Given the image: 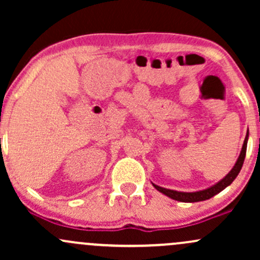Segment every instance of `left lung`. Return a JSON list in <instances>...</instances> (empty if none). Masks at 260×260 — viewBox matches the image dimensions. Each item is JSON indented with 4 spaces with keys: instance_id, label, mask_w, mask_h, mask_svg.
Wrapping results in <instances>:
<instances>
[{
    "instance_id": "obj_1",
    "label": "left lung",
    "mask_w": 260,
    "mask_h": 260,
    "mask_svg": "<svg viewBox=\"0 0 260 260\" xmlns=\"http://www.w3.org/2000/svg\"><path fill=\"white\" fill-rule=\"evenodd\" d=\"M248 137H249V133L247 132L246 138H244V142L242 145V150H241L240 156H238L237 161H236L234 168L231 169V171H230L229 174L222 178V180H220L217 183L214 184V186L208 187V188H205V189H202V190H197V192H178V190L168 189V188L160 187L155 183H153V186L156 188L159 192L162 193V194L168 196L169 198L175 199V201H178V202L196 203V202H202V201H207V199H210L211 197L216 196L217 193H220L221 190L225 189L226 187H229L230 184L235 181V178L237 177V175L240 174L241 169H242V165H243L244 157H246Z\"/></svg>"
}]
</instances>
